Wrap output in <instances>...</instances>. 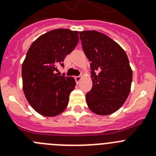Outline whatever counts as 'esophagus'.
I'll return each mask as SVG.
<instances>
[{"label":"esophagus","instance_id":"esophagus-1","mask_svg":"<svg viewBox=\"0 0 156 156\" xmlns=\"http://www.w3.org/2000/svg\"><path fill=\"white\" fill-rule=\"evenodd\" d=\"M81 79H82V76H76L75 80H76V83H79L80 81L81 80Z\"/></svg>","mask_w":156,"mask_h":156}]
</instances>
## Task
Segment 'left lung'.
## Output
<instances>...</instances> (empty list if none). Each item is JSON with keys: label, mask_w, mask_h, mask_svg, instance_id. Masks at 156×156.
<instances>
[{"label": "left lung", "mask_w": 156, "mask_h": 156, "mask_svg": "<svg viewBox=\"0 0 156 156\" xmlns=\"http://www.w3.org/2000/svg\"><path fill=\"white\" fill-rule=\"evenodd\" d=\"M83 50L90 62L93 87L86 94L88 107L98 115L120 108L130 91L133 73L124 50L100 32H80Z\"/></svg>", "instance_id": "obj_1"}]
</instances>
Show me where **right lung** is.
Segmentation results:
<instances>
[{
	"mask_svg": "<svg viewBox=\"0 0 156 156\" xmlns=\"http://www.w3.org/2000/svg\"><path fill=\"white\" fill-rule=\"evenodd\" d=\"M78 32L58 29L41 35L28 50L22 67L23 91L30 105L44 116H55L68 105L73 77L60 76L58 67L78 44Z\"/></svg>",
	"mask_w": 156,
	"mask_h": 156,
	"instance_id": "add662e5",
	"label": "right lung"
}]
</instances>
